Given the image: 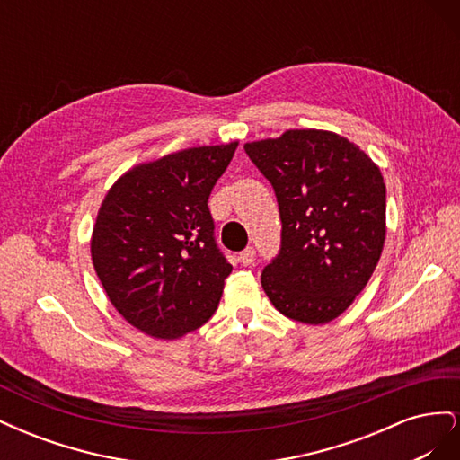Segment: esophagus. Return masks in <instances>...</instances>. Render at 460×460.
I'll return each instance as SVG.
<instances>
[{
  "instance_id": "1",
  "label": "esophagus",
  "mask_w": 460,
  "mask_h": 460,
  "mask_svg": "<svg viewBox=\"0 0 460 460\" xmlns=\"http://www.w3.org/2000/svg\"><path fill=\"white\" fill-rule=\"evenodd\" d=\"M238 259H240V262L243 264V267H252V264L255 262V249L253 247H245Z\"/></svg>"
}]
</instances>
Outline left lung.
<instances>
[{
    "label": "left lung",
    "mask_w": 460,
    "mask_h": 460,
    "mask_svg": "<svg viewBox=\"0 0 460 460\" xmlns=\"http://www.w3.org/2000/svg\"><path fill=\"white\" fill-rule=\"evenodd\" d=\"M245 153L274 188L282 245L261 274L270 303L303 324L338 318L365 289L385 240L376 163L328 130H288Z\"/></svg>",
    "instance_id": "obj_1"
}]
</instances>
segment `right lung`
Segmentation results:
<instances>
[{"instance_id":"add662e5","label":"right lung","mask_w":460,"mask_h":460,"mask_svg":"<svg viewBox=\"0 0 460 460\" xmlns=\"http://www.w3.org/2000/svg\"><path fill=\"white\" fill-rule=\"evenodd\" d=\"M235 147H190L136 164L100 207L93 269L113 307L147 336L182 338L218 307L232 264L207 201Z\"/></svg>"}]
</instances>
